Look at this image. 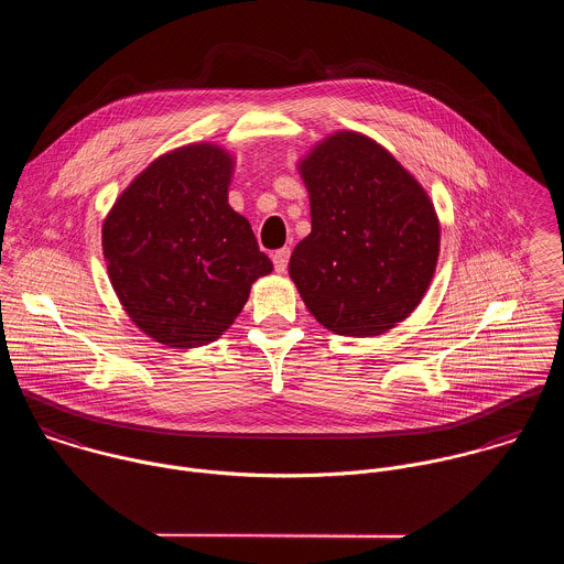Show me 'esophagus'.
Segmentation results:
<instances>
[{
	"mask_svg": "<svg viewBox=\"0 0 564 564\" xmlns=\"http://www.w3.org/2000/svg\"><path fill=\"white\" fill-rule=\"evenodd\" d=\"M289 258H291V249L289 247H282L273 253V267L278 273H284L286 267H289Z\"/></svg>",
	"mask_w": 564,
	"mask_h": 564,
	"instance_id": "34e87169",
	"label": "esophagus"
}]
</instances>
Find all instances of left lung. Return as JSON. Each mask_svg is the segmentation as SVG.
<instances>
[{
    "mask_svg": "<svg viewBox=\"0 0 564 564\" xmlns=\"http://www.w3.org/2000/svg\"><path fill=\"white\" fill-rule=\"evenodd\" d=\"M313 230L289 275L311 315L334 334L380 336L423 300L441 224L425 188L373 139L338 130L302 161Z\"/></svg>",
    "mask_w": 564,
    "mask_h": 564,
    "instance_id": "8db88e82",
    "label": "left lung"
}]
</instances>
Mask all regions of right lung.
<instances>
[{"mask_svg":"<svg viewBox=\"0 0 564 564\" xmlns=\"http://www.w3.org/2000/svg\"><path fill=\"white\" fill-rule=\"evenodd\" d=\"M230 152L171 150L117 197L101 226L110 284L134 325L175 349L217 340L273 271L249 221L228 204Z\"/></svg>","mask_w":564,"mask_h":564,"instance_id":"right-lung-1","label":"right lung"}]
</instances>
